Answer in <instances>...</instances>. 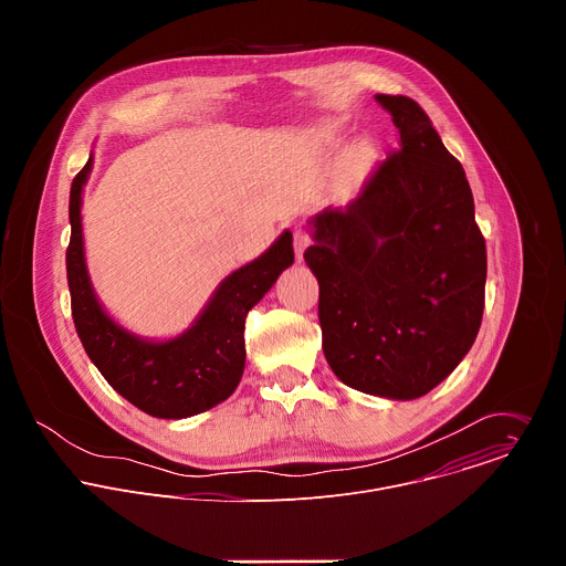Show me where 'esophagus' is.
<instances>
[{"instance_id": "esophagus-1", "label": "esophagus", "mask_w": 566, "mask_h": 566, "mask_svg": "<svg viewBox=\"0 0 566 566\" xmlns=\"http://www.w3.org/2000/svg\"><path fill=\"white\" fill-rule=\"evenodd\" d=\"M293 247H295V260L302 262V253L308 247V232L304 228L293 230Z\"/></svg>"}]
</instances>
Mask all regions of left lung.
I'll return each instance as SVG.
<instances>
[{"mask_svg":"<svg viewBox=\"0 0 566 566\" xmlns=\"http://www.w3.org/2000/svg\"><path fill=\"white\" fill-rule=\"evenodd\" d=\"M400 147L345 208L311 219L322 352L349 387L410 400L470 352L483 315L486 241L459 160L408 96L378 94Z\"/></svg>","mask_w":566,"mask_h":566,"instance_id":"obj_1","label":"left lung"}]
</instances>
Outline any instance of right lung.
I'll return each instance as SVG.
<instances>
[{
	"label": "right lung",
	"instance_id": "obj_1",
	"mask_svg": "<svg viewBox=\"0 0 566 566\" xmlns=\"http://www.w3.org/2000/svg\"><path fill=\"white\" fill-rule=\"evenodd\" d=\"M92 156L71 184L66 280L73 325L87 356L132 406L156 419H186L226 400L244 374V325L249 311L293 264V234L284 230L255 262L230 273L195 325L166 343L143 340L103 311L90 282L83 247V186Z\"/></svg>",
	"mask_w": 566,
	"mask_h": 566
}]
</instances>
